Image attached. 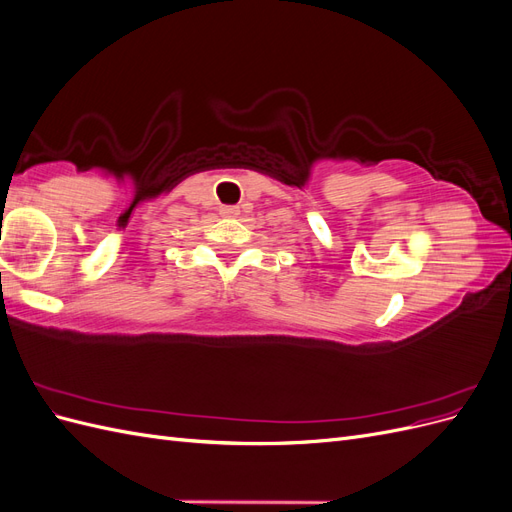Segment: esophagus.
<instances>
[{"instance_id":"esophagus-1","label":"esophagus","mask_w":512,"mask_h":512,"mask_svg":"<svg viewBox=\"0 0 512 512\" xmlns=\"http://www.w3.org/2000/svg\"><path fill=\"white\" fill-rule=\"evenodd\" d=\"M220 215H222V218H237L239 207H235V205H222L220 207Z\"/></svg>"}]
</instances>
